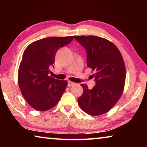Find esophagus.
Instances as JSON below:
<instances>
[{"label": "esophagus", "mask_w": 147, "mask_h": 147, "mask_svg": "<svg viewBox=\"0 0 147 147\" xmlns=\"http://www.w3.org/2000/svg\"><path fill=\"white\" fill-rule=\"evenodd\" d=\"M74 84H75V83L73 82H71V81H69V82H68V86H69V87L73 86L74 85Z\"/></svg>", "instance_id": "34e87169"}]
</instances>
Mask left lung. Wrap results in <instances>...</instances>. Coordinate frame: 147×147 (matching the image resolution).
I'll return each mask as SVG.
<instances>
[{"mask_svg": "<svg viewBox=\"0 0 147 147\" xmlns=\"http://www.w3.org/2000/svg\"><path fill=\"white\" fill-rule=\"evenodd\" d=\"M74 39L86 49L87 65L94 71L96 81L91 89L81 84L83 93L78 98V105L89 115H102L115 105L123 93L126 67L123 56L117 47L105 38L75 36Z\"/></svg>", "mask_w": 147, "mask_h": 147, "instance_id": "obj_1", "label": "left lung"}]
</instances>
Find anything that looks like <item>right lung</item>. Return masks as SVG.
Listing matches in <instances>:
<instances>
[{"label":"right lung","mask_w":147,"mask_h":147,"mask_svg":"<svg viewBox=\"0 0 147 147\" xmlns=\"http://www.w3.org/2000/svg\"><path fill=\"white\" fill-rule=\"evenodd\" d=\"M73 36L51 37L36 41L24 50L18 70L20 90L36 110L45 111L58 103L67 86L66 80L49 76L56 52L73 41Z\"/></svg>","instance_id":"right-lung-1"}]
</instances>
